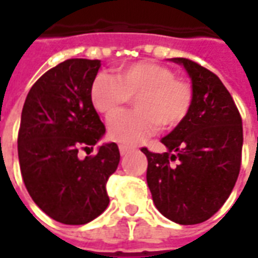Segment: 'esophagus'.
<instances>
[{
  "mask_svg": "<svg viewBox=\"0 0 258 258\" xmlns=\"http://www.w3.org/2000/svg\"><path fill=\"white\" fill-rule=\"evenodd\" d=\"M134 149L133 147H130V146H124V145H120L119 146V151H120V154L121 155H125V154H128L130 151H133Z\"/></svg>",
  "mask_w": 258,
  "mask_h": 258,
  "instance_id": "esophagus-1",
  "label": "esophagus"
}]
</instances>
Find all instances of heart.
Instances as JSON below:
<instances>
[{
	"instance_id": "heart-1",
	"label": "heart",
	"mask_w": 258,
	"mask_h": 258,
	"mask_svg": "<svg viewBox=\"0 0 258 258\" xmlns=\"http://www.w3.org/2000/svg\"><path fill=\"white\" fill-rule=\"evenodd\" d=\"M135 97L137 109L119 112L108 121L109 137L123 145H137L154 135L161 125L174 128L185 120L194 104V88L174 73L150 60L117 69L115 77L97 74L90 86L94 109L105 116Z\"/></svg>"
}]
</instances>
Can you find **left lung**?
I'll use <instances>...</instances> for the list:
<instances>
[{
	"label": "left lung",
	"instance_id": "8db88e82",
	"mask_svg": "<svg viewBox=\"0 0 258 258\" xmlns=\"http://www.w3.org/2000/svg\"><path fill=\"white\" fill-rule=\"evenodd\" d=\"M194 88L189 115L161 139L162 154L143 147L146 180L155 207L178 225H198L223 206L238 178L242 120L231 94L214 73L185 58Z\"/></svg>",
	"mask_w": 258,
	"mask_h": 258
}]
</instances>
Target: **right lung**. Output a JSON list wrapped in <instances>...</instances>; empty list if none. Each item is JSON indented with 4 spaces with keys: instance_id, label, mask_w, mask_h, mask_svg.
<instances>
[{
    "instance_id": "add662e5",
    "label": "right lung",
    "mask_w": 258,
    "mask_h": 258,
    "mask_svg": "<svg viewBox=\"0 0 258 258\" xmlns=\"http://www.w3.org/2000/svg\"><path fill=\"white\" fill-rule=\"evenodd\" d=\"M101 60L68 59L44 73L29 90L21 112L20 169L36 206L63 225H85L109 204L107 181L120 153L113 142L93 150L105 127L90 100Z\"/></svg>"
}]
</instances>
